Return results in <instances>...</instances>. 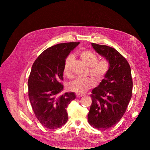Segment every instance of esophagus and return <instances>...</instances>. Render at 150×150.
I'll return each instance as SVG.
<instances>
[{"label": "esophagus", "instance_id": "esophagus-1", "mask_svg": "<svg viewBox=\"0 0 150 150\" xmlns=\"http://www.w3.org/2000/svg\"><path fill=\"white\" fill-rule=\"evenodd\" d=\"M85 96V94H83V93H78L77 95V97L80 98V97H81V96Z\"/></svg>", "mask_w": 150, "mask_h": 150}]
</instances>
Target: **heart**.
<instances>
[{
    "label": "heart",
    "instance_id": "heart-1",
    "mask_svg": "<svg viewBox=\"0 0 150 150\" xmlns=\"http://www.w3.org/2000/svg\"><path fill=\"white\" fill-rule=\"evenodd\" d=\"M79 56L83 62L90 67L89 73L97 81H102L107 75L110 68L109 61L106 59L98 60V56L91 50H83L79 52ZM73 57L68 56L63 64V74L67 77H72L71 71ZM96 85V81L92 77L87 78H77L68 85V88L71 91L75 93H84Z\"/></svg>",
    "mask_w": 150,
    "mask_h": 150
}]
</instances>
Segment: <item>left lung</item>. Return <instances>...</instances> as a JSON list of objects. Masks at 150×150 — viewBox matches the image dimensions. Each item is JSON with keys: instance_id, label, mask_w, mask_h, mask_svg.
Returning a JSON list of instances; mask_svg holds the SVG:
<instances>
[{"instance_id": "left-lung-1", "label": "left lung", "mask_w": 150, "mask_h": 150, "mask_svg": "<svg viewBox=\"0 0 150 150\" xmlns=\"http://www.w3.org/2000/svg\"><path fill=\"white\" fill-rule=\"evenodd\" d=\"M94 49L110 62V68L98 87L93 88L88 121L98 130L117 124L126 110L132 95L130 66L115 48L92 43Z\"/></svg>"}]
</instances>
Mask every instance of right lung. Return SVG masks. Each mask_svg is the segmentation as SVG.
<instances>
[{"label": "right lung", "mask_w": 150, "mask_h": 150, "mask_svg": "<svg viewBox=\"0 0 150 150\" xmlns=\"http://www.w3.org/2000/svg\"><path fill=\"white\" fill-rule=\"evenodd\" d=\"M79 42L58 44L47 48L33 63L29 76L28 96L35 117L48 129L61 128L68 120L66 110L75 93L63 88V64L70 52Z\"/></svg>", "instance_id": "obj_1"}]
</instances>
